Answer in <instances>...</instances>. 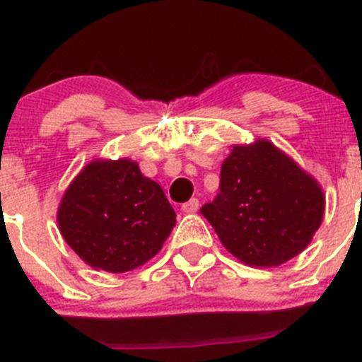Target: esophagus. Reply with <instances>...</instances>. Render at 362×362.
Wrapping results in <instances>:
<instances>
[{
    "label": "esophagus",
    "instance_id": "1",
    "mask_svg": "<svg viewBox=\"0 0 362 362\" xmlns=\"http://www.w3.org/2000/svg\"><path fill=\"white\" fill-rule=\"evenodd\" d=\"M199 208V202L196 198L189 199L187 203L182 204V211H185V214H194V211H198Z\"/></svg>",
    "mask_w": 362,
    "mask_h": 362
}]
</instances>
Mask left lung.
Wrapping results in <instances>:
<instances>
[{
	"instance_id": "8db88e82",
	"label": "left lung",
	"mask_w": 362,
	"mask_h": 362,
	"mask_svg": "<svg viewBox=\"0 0 362 362\" xmlns=\"http://www.w3.org/2000/svg\"><path fill=\"white\" fill-rule=\"evenodd\" d=\"M218 194L202 206L222 245L249 266H280L312 242L324 215L315 178L269 144L235 145Z\"/></svg>"
}]
</instances>
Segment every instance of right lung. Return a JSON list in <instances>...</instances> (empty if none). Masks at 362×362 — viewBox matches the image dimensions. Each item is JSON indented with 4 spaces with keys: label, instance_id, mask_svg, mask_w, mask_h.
<instances>
[{
    "label": "right lung",
    "instance_id": "right-lung-1",
    "mask_svg": "<svg viewBox=\"0 0 362 362\" xmlns=\"http://www.w3.org/2000/svg\"><path fill=\"white\" fill-rule=\"evenodd\" d=\"M177 214L158 182L129 159L87 164L57 210L64 242L94 269L124 273L160 250Z\"/></svg>",
    "mask_w": 362,
    "mask_h": 362
}]
</instances>
